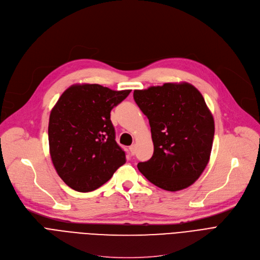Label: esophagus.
I'll return each instance as SVG.
<instances>
[{
  "mask_svg": "<svg viewBox=\"0 0 260 260\" xmlns=\"http://www.w3.org/2000/svg\"><path fill=\"white\" fill-rule=\"evenodd\" d=\"M129 150L132 152V154H135L136 153V144H133L129 146Z\"/></svg>",
  "mask_w": 260,
  "mask_h": 260,
  "instance_id": "obj_1",
  "label": "esophagus"
}]
</instances>
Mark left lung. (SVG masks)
Listing matches in <instances>:
<instances>
[{
	"instance_id": "8db88e82",
	"label": "left lung",
	"mask_w": 260,
	"mask_h": 260,
	"mask_svg": "<svg viewBox=\"0 0 260 260\" xmlns=\"http://www.w3.org/2000/svg\"><path fill=\"white\" fill-rule=\"evenodd\" d=\"M147 117L153 154L138 169L153 185L179 191L192 185L210 159L214 120L200 91L188 82L135 90Z\"/></svg>"
}]
</instances>
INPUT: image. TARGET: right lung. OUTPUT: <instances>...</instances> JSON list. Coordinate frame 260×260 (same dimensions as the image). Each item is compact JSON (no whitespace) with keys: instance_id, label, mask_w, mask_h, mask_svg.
Wrapping results in <instances>:
<instances>
[{"instance_id":"add662e5","label":"right lung","mask_w":260,"mask_h":260,"mask_svg":"<svg viewBox=\"0 0 260 260\" xmlns=\"http://www.w3.org/2000/svg\"><path fill=\"white\" fill-rule=\"evenodd\" d=\"M132 90L100 84H73L59 97L49 118V148L60 179L78 192L107 183L126 162L115 140L111 111Z\"/></svg>"}]
</instances>
